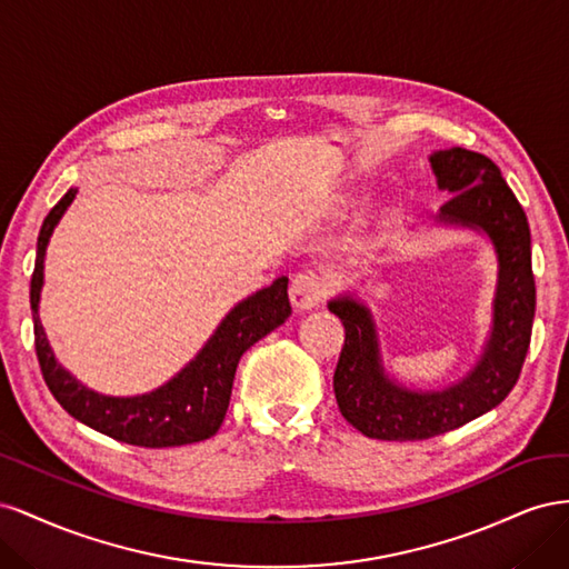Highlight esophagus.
<instances>
[{"mask_svg":"<svg viewBox=\"0 0 569 569\" xmlns=\"http://www.w3.org/2000/svg\"><path fill=\"white\" fill-rule=\"evenodd\" d=\"M327 297V282L320 272L316 270H303L295 274V280L289 284V299L297 311H311L318 308Z\"/></svg>","mask_w":569,"mask_h":569,"instance_id":"1","label":"esophagus"}]
</instances>
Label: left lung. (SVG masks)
<instances>
[{"instance_id": "obj_1", "label": "left lung", "mask_w": 569, "mask_h": 569, "mask_svg": "<svg viewBox=\"0 0 569 569\" xmlns=\"http://www.w3.org/2000/svg\"><path fill=\"white\" fill-rule=\"evenodd\" d=\"M437 184L453 194L437 216L443 226L485 232L498 258L491 335L477 366L456 385L418 391L385 372L370 308L343 295L327 303L343 325V349L335 370L341 416L358 432L382 441H420L451 432L501 403L515 387L529 351L537 287L531 272V234L520 201L501 170L462 147L429 157Z\"/></svg>"}]
</instances>
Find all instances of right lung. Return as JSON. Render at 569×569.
<instances>
[{"label": "right lung", "mask_w": 569, "mask_h": 569, "mask_svg": "<svg viewBox=\"0 0 569 569\" xmlns=\"http://www.w3.org/2000/svg\"><path fill=\"white\" fill-rule=\"evenodd\" d=\"M76 192L78 189H68L44 218L38 237L36 270H32L30 280L36 351L49 391L54 393V399L68 416L116 441L144 446V449H166V446L211 439L226 420L239 358L258 339L270 335L274 327H280L291 316L287 297L289 280L278 278L270 287L239 301L222 318L218 330L203 343V349L163 387L142 396H126V399L97 393L80 385L71 372L57 363L38 313L49 237L76 199Z\"/></svg>", "instance_id": "1"}]
</instances>
